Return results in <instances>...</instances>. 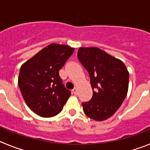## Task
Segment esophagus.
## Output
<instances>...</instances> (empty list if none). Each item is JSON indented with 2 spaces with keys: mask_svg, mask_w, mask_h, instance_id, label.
Masks as SVG:
<instances>
[{
  "mask_svg": "<svg viewBox=\"0 0 150 150\" xmlns=\"http://www.w3.org/2000/svg\"><path fill=\"white\" fill-rule=\"evenodd\" d=\"M72 91H73V93H74V95H77V93H78L77 88H74V89L72 90Z\"/></svg>",
  "mask_w": 150,
  "mask_h": 150,
  "instance_id": "esophagus-1",
  "label": "esophagus"
}]
</instances>
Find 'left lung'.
<instances>
[{
	"instance_id": "obj_1",
	"label": "left lung",
	"mask_w": 150,
	"mask_h": 150,
	"mask_svg": "<svg viewBox=\"0 0 150 150\" xmlns=\"http://www.w3.org/2000/svg\"><path fill=\"white\" fill-rule=\"evenodd\" d=\"M77 57L89 74L93 95L83 102L88 117L104 121L116 112L128 93L129 73L122 61L96 47L79 48Z\"/></svg>"
}]
</instances>
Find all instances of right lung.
<instances>
[{
	"instance_id": "1",
	"label": "right lung",
	"mask_w": 150,
	"mask_h": 150,
	"mask_svg": "<svg viewBox=\"0 0 150 150\" xmlns=\"http://www.w3.org/2000/svg\"><path fill=\"white\" fill-rule=\"evenodd\" d=\"M74 51L71 46L52 43L21 67L18 87L28 107L36 114L52 117L63 109L71 92L62 83L59 70Z\"/></svg>"
}]
</instances>
